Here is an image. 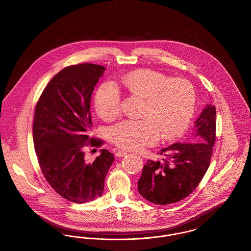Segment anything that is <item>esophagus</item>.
<instances>
[{"mask_svg":"<svg viewBox=\"0 0 251 251\" xmlns=\"http://www.w3.org/2000/svg\"><path fill=\"white\" fill-rule=\"evenodd\" d=\"M115 155L117 156V157H123V156H125V155H127V151H118L115 152Z\"/></svg>","mask_w":251,"mask_h":251,"instance_id":"obj_1","label":"esophagus"}]
</instances>
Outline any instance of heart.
Segmentation results:
<instances>
[{
	"label": "heart",
	"instance_id": "heart-1",
	"mask_svg": "<svg viewBox=\"0 0 251 251\" xmlns=\"http://www.w3.org/2000/svg\"><path fill=\"white\" fill-rule=\"evenodd\" d=\"M121 82L131 94L147 99L143 111L146 118L128 119L112 126L109 139L114 145L126 150H140L156 144L160 133L169 140L185 130L195 107V91L188 80L140 69L126 75ZM95 107L105 121L119 115L121 96L115 83L100 85L95 94Z\"/></svg>",
	"mask_w": 251,
	"mask_h": 251
}]
</instances>
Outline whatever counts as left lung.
<instances>
[{
	"mask_svg": "<svg viewBox=\"0 0 251 251\" xmlns=\"http://www.w3.org/2000/svg\"><path fill=\"white\" fill-rule=\"evenodd\" d=\"M215 106L207 103L196 119L188 143L161 150L163 161L149 160L138 181L139 193L156 204H169L189 196L210 164L216 130Z\"/></svg>",
	"mask_w": 251,
	"mask_h": 251,
	"instance_id": "left-lung-1",
	"label": "left lung"
}]
</instances>
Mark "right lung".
Instances as JSON below:
<instances>
[{
	"label": "right lung",
	"mask_w": 251,
	"mask_h": 251,
	"mask_svg": "<svg viewBox=\"0 0 251 251\" xmlns=\"http://www.w3.org/2000/svg\"><path fill=\"white\" fill-rule=\"evenodd\" d=\"M105 68L94 64L70 66L52 77L35 109L33 140L42 172L51 187L73 202H86L102 194L113 154L100 150L92 162L84 149L100 147L90 139L91 96Z\"/></svg>",
	"instance_id": "right-lung-1"
}]
</instances>
